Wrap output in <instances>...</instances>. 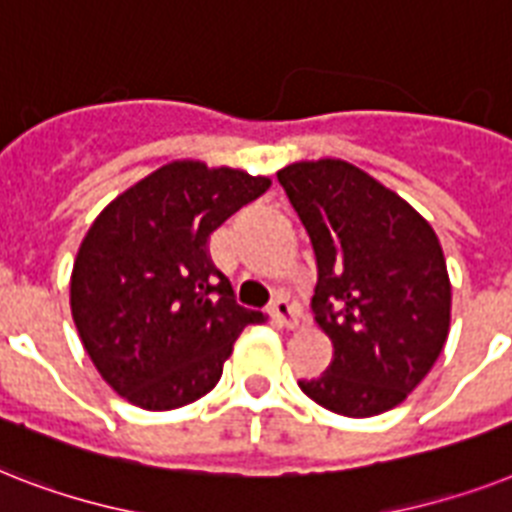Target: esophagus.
<instances>
[{"label": "esophagus", "instance_id": "obj_1", "mask_svg": "<svg viewBox=\"0 0 512 512\" xmlns=\"http://www.w3.org/2000/svg\"><path fill=\"white\" fill-rule=\"evenodd\" d=\"M268 315L273 318V323H278L281 328H294L297 326V318H299V310L289 302V299L278 297L270 302L268 307Z\"/></svg>", "mask_w": 512, "mask_h": 512}]
</instances>
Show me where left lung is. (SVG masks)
Returning a JSON list of instances; mask_svg holds the SVG:
<instances>
[{"label":"left lung","instance_id":"obj_1","mask_svg":"<svg viewBox=\"0 0 512 512\" xmlns=\"http://www.w3.org/2000/svg\"><path fill=\"white\" fill-rule=\"evenodd\" d=\"M318 263L313 313L334 360L299 389L331 413L371 418L431 371L450 331L452 289L434 228L344 160L278 170Z\"/></svg>","mask_w":512,"mask_h":512}]
</instances>
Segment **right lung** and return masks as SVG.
<instances>
[{"label":"right lung","mask_w":512,"mask_h":512,"mask_svg":"<svg viewBox=\"0 0 512 512\" xmlns=\"http://www.w3.org/2000/svg\"><path fill=\"white\" fill-rule=\"evenodd\" d=\"M244 170L170 162L99 213L78 249L70 310L107 384L144 410L205 397L244 326L265 315L236 302L210 236L268 191Z\"/></svg>","instance_id":"right-lung-1"}]
</instances>
